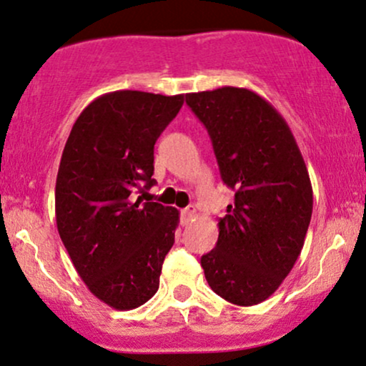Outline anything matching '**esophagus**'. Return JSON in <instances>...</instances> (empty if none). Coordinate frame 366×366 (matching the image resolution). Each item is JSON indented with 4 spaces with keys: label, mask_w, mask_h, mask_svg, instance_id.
<instances>
[{
    "label": "esophagus",
    "mask_w": 366,
    "mask_h": 366,
    "mask_svg": "<svg viewBox=\"0 0 366 366\" xmlns=\"http://www.w3.org/2000/svg\"><path fill=\"white\" fill-rule=\"evenodd\" d=\"M196 214V206L194 204H189L186 209H182V218L184 219H189V218H192Z\"/></svg>",
    "instance_id": "obj_1"
}]
</instances>
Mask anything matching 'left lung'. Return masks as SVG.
Segmentation results:
<instances>
[{"instance_id": "left-lung-1", "label": "left lung", "mask_w": 366, "mask_h": 366, "mask_svg": "<svg viewBox=\"0 0 366 366\" xmlns=\"http://www.w3.org/2000/svg\"><path fill=\"white\" fill-rule=\"evenodd\" d=\"M208 129L223 182L235 191L219 218L217 247L201 257L208 285L227 302L257 305L297 262L312 218V184L292 131L247 88L187 94Z\"/></svg>"}]
</instances>
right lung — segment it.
Listing matches in <instances>:
<instances>
[{
  "label": "right lung",
  "instance_id": "obj_1",
  "mask_svg": "<svg viewBox=\"0 0 366 366\" xmlns=\"http://www.w3.org/2000/svg\"><path fill=\"white\" fill-rule=\"evenodd\" d=\"M184 95L105 94L83 109L56 179V223L74 269L116 310L147 303L160 285L179 211L134 197L155 184L153 148Z\"/></svg>",
  "mask_w": 366,
  "mask_h": 366
}]
</instances>
